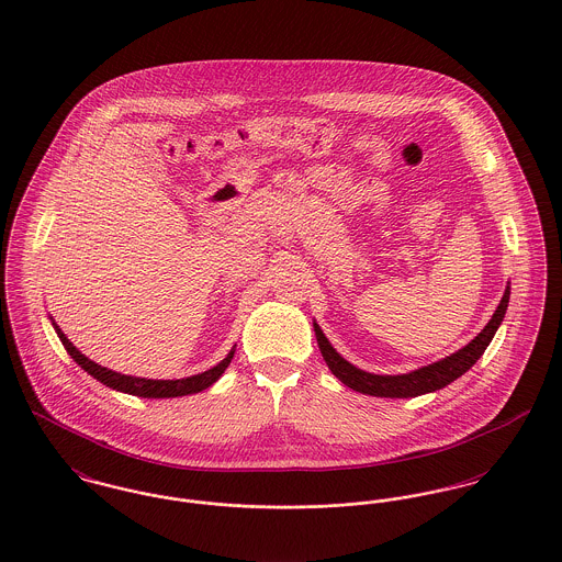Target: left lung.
<instances>
[{
    "instance_id": "obj_1",
    "label": "left lung",
    "mask_w": 562,
    "mask_h": 562,
    "mask_svg": "<svg viewBox=\"0 0 562 562\" xmlns=\"http://www.w3.org/2000/svg\"><path fill=\"white\" fill-rule=\"evenodd\" d=\"M509 284L505 286V293L501 297V303L496 305L493 318L488 321V325L480 330L467 346H462L461 350H457L454 355L435 361V363L418 367L409 373H398V375H380V373H369L359 369L357 364L348 363L333 346L329 339L325 337L323 329L318 327V323L314 321V333H316V341L318 348L323 352L325 363L329 364L330 373L344 382L348 389L371 396H389V398H409V396L427 395L435 393L448 384H452L457 378H461L464 371H469L473 364L480 361V357L484 355V350L488 348V344L493 341L496 329L501 327L505 312H507V303H509Z\"/></svg>"
}]
</instances>
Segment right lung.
<instances>
[{"label": "right lung", "instance_id": "1", "mask_svg": "<svg viewBox=\"0 0 562 562\" xmlns=\"http://www.w3.org/2000/svg\"><path fill=\"white\" fill-rule=\"evenodd\" d=\"M50 323L57 330L61 344L66 346L67 355L80 364L89 375H93L95 380H100L103 386H110L112 391L119 393H127L133 396H144V398H171V396L195 395L205 391L207 386H212L232 363L233 355H235V346L229 350V355L218 364H214L207 371H201L198 375H189V378H180V380H150V378H135V375H125L119 371H112L108 367L91 361L89 357H85L69 339L66 333L57 327V323L50 316Z\"/></svg>", "mask_w": 562, "mask_h": 562}]
</instances>
